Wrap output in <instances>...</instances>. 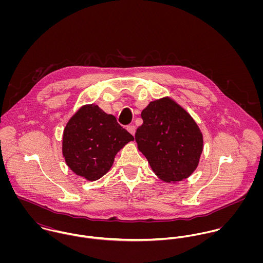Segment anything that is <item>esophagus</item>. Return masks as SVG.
<instances>
[{"instance_id":"34e87169","label":"esophagus","mask_w":263,"mask_h":263,"mask_svg":"<svg viewBox=\"0 0 263 263\" xmlns=\"http://www.w3.org/2000/svg\"><path fill=\"white\" fill-rule=\"evenodd\" d=\"M127 129H128V132H129L132 135H135V134H136V130H137V126H136L135 124H129V125L127 126Z\"/></svg>"}]
</instances>
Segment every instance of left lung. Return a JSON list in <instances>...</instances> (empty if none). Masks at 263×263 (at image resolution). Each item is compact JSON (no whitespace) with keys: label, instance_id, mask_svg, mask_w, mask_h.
<instances>
[{"label":"left lung","instance_id":"left-lung-1","mask_svg":"<svg viewBox=\"0 0 263 263\" xmlns=\"http://www.w3.org/2000/svg\"><path fill=\"white\" fill-rule=\"evenodd\" d=\"M141 115L135 138L154 173L169 183L189 177L203 149L202 134L190 114L164 97L150 102Z\"/></svg>","mask_w":263,"mask_h":263}]
</instances>
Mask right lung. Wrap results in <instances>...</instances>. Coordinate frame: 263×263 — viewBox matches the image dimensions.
I'll return each instance as SVG.
<instances>
[{"mask_svg":"<svg viewBox=\"0 0 263 263\" xmlns=\"http://www.w3.org/2000/svg\"><path fill=\"white\" fill-rule=\"evenodd\" d=\"M134 137L112 114L98 105L82 106L67 123L63 136V155L77 175L94 181L105 175L115 155Z\"/></svg>","mask_w":263,"mask_h":263,"instance_id":"obj_1","label":"right lung"}]
</instances>
